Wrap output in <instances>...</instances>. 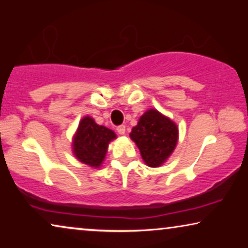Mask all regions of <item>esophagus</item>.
<instances>
[{
    "mask_svg": "<svg viewBox=\"0 0 248 248\" xmlns=\"http://www.w3.org/2000/svg\"><path fill=\"white\" fill-rule=\"evenodd\" d=\"M117 132H118V134H121V135L125 134V126H124V125H121V126H118Z\"/></svg>",
    "mask_w": 248,
    "mask_h": 248,
    "instance_id": "34e87169",
    "label": "esophagus"
}]
</instances>
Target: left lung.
<instances>
[{"label": "left lung", "instance_id": "1", "mask_svg": "<svg viewBox=\"0 0 248 248\" xmlns=\"http://www.w3.org/2000/svg\"><path fill=\"white\" fill-rule=\"evenodd\" d=\"M130 138L138 145L145 164L149 167H159L175 150L178 127L157 109H149L132 128Z\"/></svg>", "mask_w": 248, "mask_h": 248}]
</instances>
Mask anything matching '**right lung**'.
I'll use <instances>...</instances> for the list:
<instances>
[{
    "instance_id": "add662e5",
    "label": "right lung",
    "mask_w": 248,
    "mask_h": 248,
    "mask_svg": "<svg viewBox=\"0 0 248 248\" xmlns=\"http://www.w3.org/2000/svg\"><path fill=\"white\" fill-rule=\"evenodd\" d=\"M114 139H116V134L113 131L86 116L80 121L73 137V154L79 161L99 168L107 154L108 144Z\"/></svg>"
}]
</instances>
